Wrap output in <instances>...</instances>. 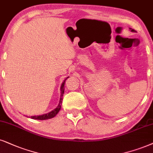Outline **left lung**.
<instances>
[{"label": "left lung", "mask_w": 153, "mask_h": 153, "mask_svg": "<svg viewBox=\"0 0 153 153\" xmlns=\"http://www.w3.org/2000/svg\"><path fill=\"white\" fill-rule=\"evenodd\" d=\"M130 30H131V32H133V30H132V29H130Z\"/></svg>", "instance_id": "left-lung-1"}]
</instances>
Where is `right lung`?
I'll list each match as a JSON object with an SVG mask.
<instances>
[{
    "mask_svg": "<svg viewBox=\"0 0 153 153\" xmlns=\"http://www.w3.org/2000/svg\"><path fill=\"white\" fill-rule=\"evenodd\" d=\"M69 77H67L66 78L63 80V82H62L61 86V97H60V100H59V103L58 104V106L56 108H55L53 110H52L49 113L44 114H42V115H37V116H32L31 117V119H36V120H46V119H52L54 117H56L58 113H59L60 109L61 108V104H62V100H63V93H64V85H65V80H67V78H68Z\"/></svg>",
    "mask_w": 153,
    "mask_h": 153,
    "instance_id": "add662e5",
    "label": "right lung"
}]
</instances>
